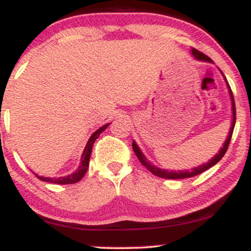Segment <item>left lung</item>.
Returning a JSON list of instances; mask_svg holds the SVG:
<instances>
[{
  "label": "left lung",
  "mask_w": 251,
  "mask_h": 251,
  "mask_svg": "<svg viewBox=\"0 0 251 251\" xmlns=\"http://www.w3.org/2000/svg\"><path fill=\"white\" fill-rule=\"evenodd\" d=\"M191 54L192 56L195 57L196 60H198V61H203V62H210V63H214L211 59H210L209 56H206L205 54L201 53V51H198L197 50H195V48H192L191 50ZM221 72V74L223 75L224 80H226V87H227V91H229V96H230V99H231V111H232V122H231V127H230V131H229V134H227L226 142H224L223 146H222L220 151H218L217 154L214 155V158H211V159L209 160V162L201 164V165L197 166V168H194V169H190V170H178V171H169V170H164V169H160L158 168V166L153 165L152 163H150V160H148V158L145 157V154L143 153L142 150L139 149V146L137 145V143L133 142L132 144V148H133V151L135 155L138 157V159L140 160V163L143 164L144 166H145L146 169L149 170L150 172H152V174L157 176V177H160V178H165V179H184V178H191V177H195V176L201 174V172L206 171V170H209L210 168H212V166L216 165L220 160L223 158V155L226 154V150H227V146H229L230 144V140H231V135H232V132H234V127H235V123H236V108H235V101H234V97H232V92H231V88H230L229 83H227L226 76H224L223 72Z\"/></svg>",
  "instance_id": "left-lung-1"
}]
</instances>
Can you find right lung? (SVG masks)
<instances>
[{
	"instance_id": "1",
	"label": "right lung",
	"mask_w": 251,
	"mask_h": 251,
	"mask_svg": "<svg viewBox=\"0 0 251 251\" xmlns=\"http://www.w3.org/2000/svg\"><path fill=\"white\" fill-rule=\"evenodd\" d=\"M109 124H106V125L101 126L100 128H98L93 134L91 135V138L88 139L87 144H86L85 150H83L81 159H80V165L79 168L75 170V172L73 174L65 176V177H56V178H51V177H43V176H39L35 175L39 179H41L43 181H48V183H54V184H74L77 183L79 180H81V178L85 176L86 172L88 170V165H89V158H91V153H92V148H93V144L97 140V138L99 137L100 134L105 131L106 128L108 127Z\"/></svg>"
}]
</instances>
